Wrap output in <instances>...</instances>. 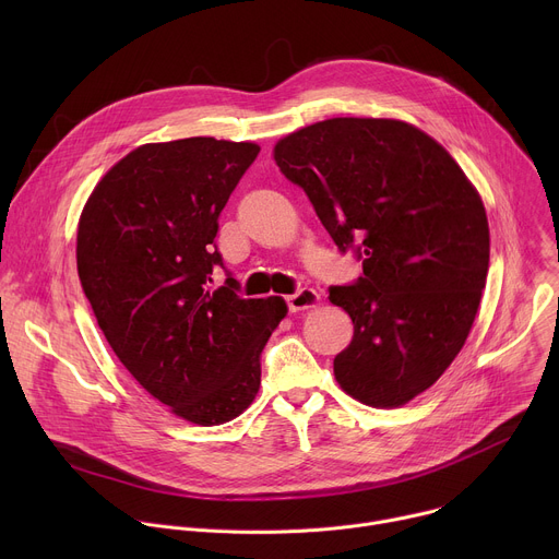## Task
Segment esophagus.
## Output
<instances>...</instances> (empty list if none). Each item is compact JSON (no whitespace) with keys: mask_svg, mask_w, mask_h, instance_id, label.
<instances>
[{"mask_svg":"<svg viewBox=\"0 0 559 559\" xmlns=\"http://www.w3.org/2000/svg\"><path fill=\"white\" fill-rule=\"evenodd\" d=\"M285 300H287L289 311H300V309L313 307L318 300H321V296H318V292L311 289V287H300L296 294L287 296Z\"/></svg>","mask_w":559,"mask_h":559,"instance_id":"34e87169","label":"esophagus"}]
</instances>
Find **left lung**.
I'll use <instances>...</instances> for the list:
<instances>
[{
    "label": "left lung",
    "mask_w": 559,
    "mask_h": 559,
    "mask_svg": "<svg viewBox=\"0 0 559 559\" xmlns=\"http://www.w3.org/2000/svg\"><path fill=\"white\" fill-rule=\"evenodd\" d=\"M341 252L362 276L330 287L354 323L338 384L369 407H401L460 354L489 272L480 194L429 134L397 119L336 117L274 147Z\"/></svg>",
    "instance_id": "left-lung-1"
}]
</instances>
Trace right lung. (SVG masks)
Returning <instances> with one entry per match:
<instances>
[{
    "label": "right lung",
    "mask_w": 559,
    "mask_h": 559,
    "mask_svg": "<svg viewBox=\"0 0 559 559\" xmlns=\"http://www.w3.org/2000/svg\"><path fill=\"white\" fill-rule=\"evenodd\" d=\"M259 152L214 136L139 145L79 218L76 272L106 341L152 397L203 427L252 405L287 313L278 296L241 298L229 274L212 278L218 214Z\"/></svg>",
    "instance_id": "add662e5"
}]
</instances>
